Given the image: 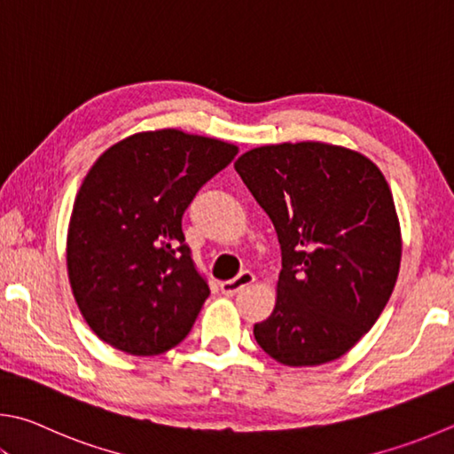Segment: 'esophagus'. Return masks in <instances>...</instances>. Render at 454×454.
Masks as SVG:
<instances>
[{
    "instance_id": "esophagus-1",
    "label": "esophagus",
    "mask_w": 454,
    "mask_h": 454,
    "mask_svg": "<svg viewBox=\"0 0 454 454\" xmlns=\"http://www.w3.org/2000/svg\"><path fill=\"white\" fill-rule=\"evenodd\" d=\"M254 282H255V276L252 274V271H242V274L238 278L228 279V282H222L220 290H222V294H226V295H234L240 290H244V287L252 286Z\"/></svg>"
}]
</instances>
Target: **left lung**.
<instances>
[{
	"instance_id": "1",
	"label": "left lung",
	"mask_w": 454,
	"mask_h": 454,
	"mask_svg": "<svg viewBox=\"0 0 454 454\" xmlns=\"http://www.w3.org/2000/svg\"><path fill=\"white\" fill-rule=\"evenodd\" d=\"M234 168L282 248L276 306L254 325L255 341L290 367L340 359L397 284L401 226L383 172L365 154L316 141L252 148Z\"/></svg>"
}]
</instances>
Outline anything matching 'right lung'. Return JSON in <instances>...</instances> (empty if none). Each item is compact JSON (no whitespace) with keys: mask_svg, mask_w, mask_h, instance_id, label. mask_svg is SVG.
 Masks as SVG:
<instances>
[{"mask_svg":"<svg viewBox=\"0 0 454 454\" xmlns=\"http://www.w3.org/2000/svg\"><path fill=\"white\" fill-rule=\"evenodd\" d=\"M238 146L178 129L130 135L98 156L67 228V276L87 325L146 357L184 340L208 298L184 244L183 214Z\"/></svg>","mask_w":454,"mask_h":454,"instance_id":"right-lung-1","label":"right lung"}]
</instances>
